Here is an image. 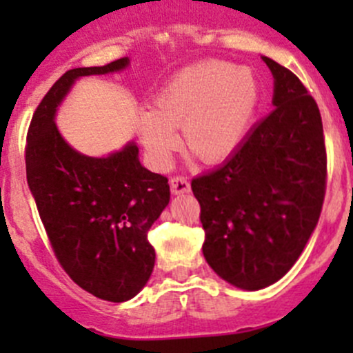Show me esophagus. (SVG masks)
I'll list each match as a JSON object with an SVG mask.
<instances>
[{
    "mask_svg": "<svg viewBox=\"0 0 353 353\" xmlns=\"http://www.w3.org/2000/svg\"><path fill=\"white\" fill-rule=\"evenodd\" d=\"M169 184H170V191H172V194L190 193V190H191L190 181L183 176H174L172 179L169 181Z\"/></svg>",
    "mask_w": 353,
    "mask_h": 353,
    "instance_id": "esophagus-1",
    "label": "esophagus"
}]
</instances>
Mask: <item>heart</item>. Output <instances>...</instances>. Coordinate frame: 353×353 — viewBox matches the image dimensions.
Wrapping results in <instances>:
<instances>
[{
  "instance_id": "1",
  "label": "heart",
  "mask_w": 353,
  "mask_h": 353,
  "mask_svg": "<svg viewBox=\"0 0 353 353\" xmlns=\"http://www.w3.org/2000/svg\"><path fill=\"white\" fill-rule=\"evenodd\" d=\"M259 105V85L249 68L208 61L174 74L141 112L138 131L154 165L167 167L181 143L201 162L220 163L241 147Z\"/></svg>"
}]
</instances>
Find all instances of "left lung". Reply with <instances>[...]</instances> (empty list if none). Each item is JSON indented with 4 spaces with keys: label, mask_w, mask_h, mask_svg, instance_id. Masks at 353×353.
<instances>
[{
    "label": "left lung",
    "mask_w": 353,
    "mask_h": 353,
    "mask_svg": "<svg viewBox=\"0 0 353 353\" xmlns=\"http://www.w3.org/2000/svg\"><path fill=\"white\" fill-rule=\"evenodd\" d=\"M275 80V109L243 147L194 177L205 229L203 256L230 285L259 290L279 282L318 225L326 191V148L318 104L302 81L263 56Z\"/></svg>",
    "instance_id": "obj_1"
}]
</instances>
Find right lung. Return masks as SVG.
<instances>
[{
	"label": "right lung",
	"instance_id": "add662e5",
	"mask_svg": "<svg viewBox=\"0 0 353 353\" xmlns=\"http://www.w3.org/2000/svg\"><path fill=\"white\" fill-rule=\"evenodd\" d=\"M130 59L66 71L32 116L25 147L27 183L49 243L77 285L109 302L133 299L155 265L148 230L170 199L167 177L145 169L134 141L108 157L66 143L56 110L80 77L124 70Z\"/></svg>",
	"mask_w": 353,
	"mask_h": 353
}]
</instances>
